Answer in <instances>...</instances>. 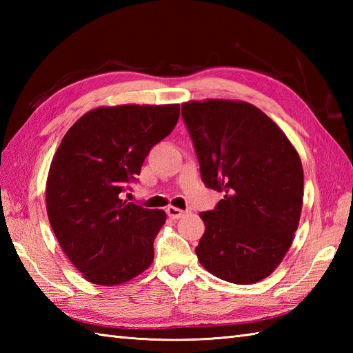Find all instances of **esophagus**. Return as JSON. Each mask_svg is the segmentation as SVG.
Segmentation results:
<instances>
[{"mask_svg": "<svg viewBox=\"0 0 353 353\" xmlns=\"http://www.w3.org/2000/svg\"><path fill=\"white\" fill-rule=\"evenodd\" d=\"M167 214H168L170 219L179 220V219H182V216L185 215V211H182V209H179V208H174V206H168L167 208Z\"/></svg>", "mask_w": 353, "mask_h": 353, "instance_id": "34e87169", "label": "esophagus"}]
</instances>
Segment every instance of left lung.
<instances>
[{"instance_id":"1","label":"left lung","mask_w":353,"mask_h":353,"mask_svg":"<svg viewBox=\"0 0 353 353\" xmlns=\"http://www.w3.org/2000/svg\"><path fill=\"white\" fill-rule=\"evenodd\" d=\"M201 181L224 192L201 212L196 247L209 273L238 285L274 272L292 243L303 203L301 157L264 112L245 101L182 104Z\"/></svg>"}]
</instances>
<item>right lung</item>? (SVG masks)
<instances>
[{
    "label": "right lung",
    "instance_id": "obj_1",
    "mask_svg": "<svg viewBox=\"0 0 353 353\" xmlns=\"http://www.w3.org/2000/svg\"><path fill=\"white\" fill-rule=\"evenodd\" d=\"M181 106L99 108L66 132L47 179V214L62 250L85 279L118 285L150 267L167 214L127 203L153 145L177 124Z\"/></svg>",
    "mask_w": 353,
    "mask_h": 353
}]
</instances>
